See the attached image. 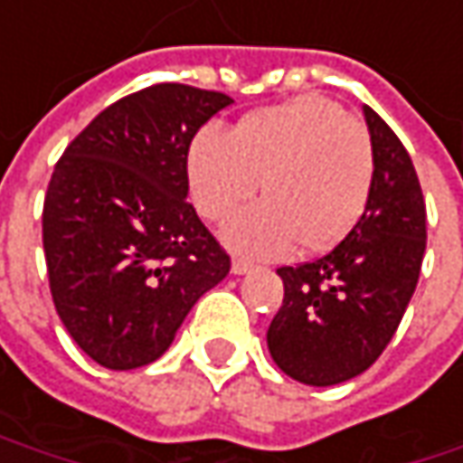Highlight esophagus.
<instances>
[{
    "label": "esophagus",
    "instance_id": "obj_1",
    "mask_svg": "<svg viewBox=\"0 0 463 463\" xmlns=\"http://www.w3.org/2000/svg\"><path fill=\"white\" fill-rule=\"evenodd\" d=\"M251 269H257L254 261H249V259H232V272H235V275H246V272H251Z\"/></svg>",
    "mask_w": 463,
    "mask_h": 463
}]
</instances>
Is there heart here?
Listing matches in <instances>:
<instances>
[{
    "label": "heart",
    "instance_id": "b5f03b06",
    "mask_svg": "<svg viewBox=\"0 0 463 463\" xmlns=\"http://www.w3.org/2000/svg\"><path fill=\"white\" fill-rule=\"evenodd\" d=\"M374 154L364 125L327 96L259 109L228 133L204 128L188 151V183L206 220H222L261 185L267 199L222 225L238 254L325 251L356 228L369 202Z\"/></svg>",
    "mask_w": 463,
    "mask_h": 463
}]
</instances>
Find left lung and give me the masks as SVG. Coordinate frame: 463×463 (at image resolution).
<instances>
[{
  "mask_svg": "<svg viewBox=\"0 0 463 463\" xmlns=\"http://www.w3.org/2000/svg\"><path fill=\"white\" fill-rule=\"evenodd\" d=\"M369 202L325 257L280 267L283 307L267 330L275 364L304 385H338L369 369L395 335L420 280L427 209L401 138L372 107Z\"/></svg>",
  "mask_w": 463,
  "mask_h": 463,
  "instance_id": "obj_1",
  "label": "left lung"
}]
</instances>
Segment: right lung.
I'll use <instances>...</instances> for the list:
<instances>
[{
    "instance_id": "right-lung-1",
    "label": "right lung",
    "mask_w": 463,
    "mask_h": 463,
    "mask_svg": "<svg viewBox=\"0 0 463 463\" xmlns=\"http://www.w3.org/2000/svg\"><path fill=\"white\" fill-rule=\"evenodd\" d=\"M228 94L156 83L99 112L68 144L43 196L54 309L96 364L156 362L231 257L188 204L196 130Z\"/></svg>"
}]
</instances>
